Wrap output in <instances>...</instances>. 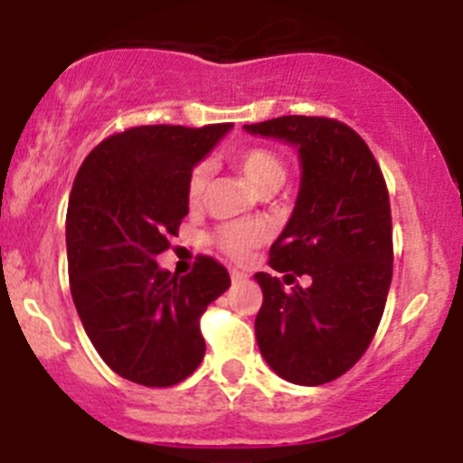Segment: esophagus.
<instances>
[{"instance_id": "34e87169", "label": "esophagus", "mask_w": 463, "mask_h": 463, "mask_svg": "<svg viewBox=\"0 0 463 463\" xmlns=\"http://www.w3.org/2000/svg\"><path fill=\"white\" fill-rule=\"evenodd\" d=\"M231 279H232V284H240V282H246V279H249V275H246L244 270L232 269L231 270Z\"/></svg>"}]
</instances>
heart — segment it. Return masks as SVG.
Segmentation results:
<instances>
[{
	"mask_svg": "<svg viewBox=\"0 0 463 463\" xmlns=\"http://www.w3.org/2000/svg\"><path fill=\"white\" fill-rule=\"evenodd\" d=\"M235 163L246 179L258 188L260 193L266 190H278L287 179V165H284L282 156L275 154L273 149L264 147V145H249V147L240 149L235 154ZM208 165L199 163L193 167L188 176V185H185V194H188L190 205L202 203L205 188H208ZM264 240V231L255 223H226L219 228L213 235L214 246L228 255L231 260L244 261L250 255L255 246L261 244Z\"/></svg>",
	"mask_w": 463,
	"mask_h": 463,
	"instance_id": "b5f03b06",
	"label": "heart"
}]
</instances>
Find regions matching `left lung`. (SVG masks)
<instances>
[{
    "label": "left lung",
    "instance_id": "obj_1",
    "mask_svg": "<svg viewBox=\"0 0 463 463\" xmlns=\"http://www.w3.org/2000/svg\"><path fill=\"white\" fill-rule=\"evenodd\" d=\"M244 129L298 147L300 193L269 266L287 282L311 278L284 291L278 278L255 273L260 352L284 381L322 385L361 361L383 318L394 260L385 179L367 143L335 118L279 116Z\"/></svg>",
    "mask_w": 463,
    "mask_h": 463
}]
</instances>
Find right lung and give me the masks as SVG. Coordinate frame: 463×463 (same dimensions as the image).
Segmentation results:
<instances>
[{
	"label": "right lung",
	"instance_id": "obj_1",
	"mask_svg": "<svg viewBox=\"0 0 463 463\" xmlns=\"http://www.w3.org/2000/svg\"><path fill=\"white\" fill-rule=\"evenodd\" d=\"M231 123L184 128L141 125L89 152L67 208L69 287L89 340L118 376L170 387L203 361L199 320L231 275L202 255L194 270H161L188 214L193 167Z\"/></svg>",
	"mask_w": 463,
	"mask_h": 463
}]
</instances>
